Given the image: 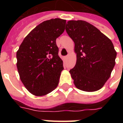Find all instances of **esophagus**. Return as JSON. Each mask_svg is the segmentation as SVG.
I'll use <instances>...</instances> for the list:
<instances>
[{"instance_id":"34e87169","label":"esophagus","mask_w":123,"mask_h":123,"mask_svg":"<svg viewBox=\"0 0 123 123\" xmlns=\"http://www.w3.org/2000/svg\"><path fill=\"white\" fill-rule=\"evenodd\" d=\"M64 58H65V59H66V60H67L68 59V56H66V57H64Z\"/></svg>"}]
</instances>
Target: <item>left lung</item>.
I'll return each mask as SVG.
<instances>
[{
	"instance_id": "8db88e82",
	"label": "left lung",
	"mask_w": 123,
	"mask_h": 123,
	"mask_svg": "<svg viewBox=\"0 0 123 123\" xmlns=\"http://www.w3.org/2000/svg\"><path fill=\"white\" fill-rule=\"evenodd\" d=\"M68 34L75 43L77 62L69 71L75 87L86 92L103 87L116 64L117 52L109 37L84 20H70Z\"/></svg>"
}]
</instances>
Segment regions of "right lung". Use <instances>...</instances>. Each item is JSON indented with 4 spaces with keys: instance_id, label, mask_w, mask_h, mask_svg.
Returning <instances> with one entry per match:
<instances>
[{
    "instance_id": "1",
    "label": "right lung",
    "mask_w": 123,
    "mask_h": 123,
    "mask_svg": "<svg viewBox=\"0 0 123 123\" xmlns=\"http://www.w3.org/2000/svg\"><path fill=\"white\" fill-rule=\"evenodd\" d=\"M66 23L60 18L43 22L24 38L16 52L20 79L33 95L45 96L57 87L64 68L56 39L64 31Z\"/></svg>"
}]
</instances>
